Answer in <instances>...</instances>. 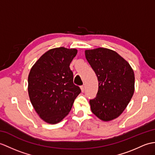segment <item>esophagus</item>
Instances as JSON below:
<instances>
[{
  "label": "esophagus",
  "mask_w": 155,
  "mask_h": 155,
  "mask_svg": "<svg viewBox=\"0 0 155 155\" xmlns=\"http://www.w3.org/2000/svg\"><path fill=\"white\" fill-rule=\"evenodd\" d=\"M81 89L82 92H84V90H85L84 86V85H83V86H81Z\"/></svg>",
  "instance_id": "obj_1"
}]
</instances>
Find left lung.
<instances>
[{"label":"left lung","mask_w":155,"mask_h":155,"mask_svg":"<svg viewBox=\"0 0 155 155\" xmlns=\"http://www.w3.org/2000/svg\"><path fill=\"white\" fill-rule=\"evenodd\" d=\"M85 56L98 81L96 98L90 100L92 112L104 121L113 120L126 108L134 95V70L126 60L111 49L85 50Z\"/></svg>","instance_id":"left-lung-1"}]
</instances>
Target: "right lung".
<instances>
[{"label": "right lung", "instance_id": "add662e5", "mask_svg": "<svg viewBox=\"0 0 155 155\" xmlns=\"http://www.w3.org/2000/svg\"><path fill=\"white\" fill-rule=\"evenodd\" d=\"M76 49L63 47L49 49L31 67L28 91L30 102L41 119L49 124L59 123L69 114L81 91L73 83L70 63Z\"/></svg>", "mask_w": 155, "mask_h": 155}]
</instances>
